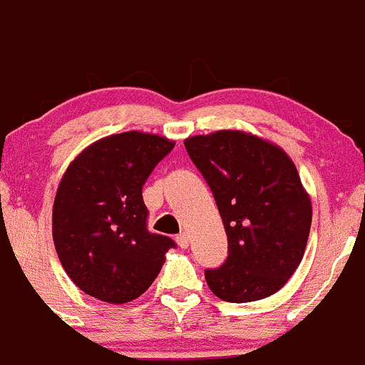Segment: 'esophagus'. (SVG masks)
<instances>
[{
  "mask_svg": "<svg viewBox=\"0 0 365 365\" xmlns=\"http://www.w3.org/2000/svg\"><path fill=\"white\" fill-rule=\"evenodd\" d=\"M175 240H177V244H179L180 248H188L190 239H188V235H186V233H179V235L175 237Z\"/></svg>",
  "mask_w": 365,
  "mask_h": 365,
  "instance_id": "34e87169",
  "label": "esophagus"
}]
</instances>
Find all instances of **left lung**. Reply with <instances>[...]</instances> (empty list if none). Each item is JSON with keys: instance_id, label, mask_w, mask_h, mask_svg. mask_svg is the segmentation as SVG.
<instances>
[{"instance_id": "1", "label": "left lung", "mask_w": 365, "mask_h": 365, "mask_svg": "<svg viewBox=\"0 0 365 365\" xmlns=\"http://www.w3.org/2000/svg\"><path fill=\"white\" fill-rule=\"evenodd\" d=\"M185 146L228 237V259L205 272L210 289L235 304L277 293L299 267L312 228V200L293 160L239 130L188 137Z\"/></svg>"}]
</instances>
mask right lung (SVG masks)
Listing matches in <instances>:
<instances>
[{"label":"right lung","mask_w":365,"mask_h":365,"mask_svg":"<svg viewBox=\"0 0 365 365\" xmlns=\"http://www.w3.org/2000/svg\"><path fill=\"white\" fill-rule=\"evenodd\" d=\"M173 148L166 137L125 132L83 150L59 182L52 235L61 266L86 295L125 304L152 286L170 237L148 232L143 185Z\"/></svg>","instance_id":"add662e5"}]
</instances>
